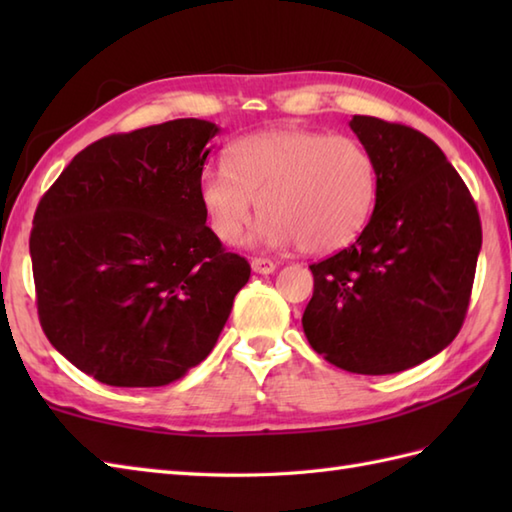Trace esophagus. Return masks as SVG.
<instances>
[{
    "label": "esophagus",
    "instance_id": "obj_1",
    "mask_svg": "<svg viewBox=\"0 0 512 512\" xmlns=\"http://www.w3.org/2000/svg\"><path fill=\"white\" fill-rule=\"evenodd\" d=\"M250 268H253L259 275H270V273H275L277 264L270 262V259H266V257H253L250 259Z\"/></svg>",
    "mask_w": 512,
    "mask_h": 512
}]
</instances>
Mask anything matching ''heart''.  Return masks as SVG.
I'll return each instance as SVG.
<instances>
[{
	"label": "heart",
	"mask_w": 512,
	"mask_h": 512,
	"mask_svg": "<svg viewBox=\"0 0 512 512\" xmlns=\"http://www.w3.org/2000/svg\"><path fill=\"white\" fill-rule=\"evenodd\" d=\"M198 195L213 235L228 246L244 242L262 204V242L323 255L361 235L376 204L378 171L356 138L281 127L237 140L228 167L202 171Z\"/></svg>",
	"instance_id": "b5f03b06"
}]
</instances>
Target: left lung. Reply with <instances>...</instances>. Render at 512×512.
Instances as JSON below:
<instances>
[{"instance_id": "obj_1", "label": "left lung", "mask_w": 512, "mask_h": 512, "mask_svg": "<svg viewBox=\"0 0 512 512\" xmlns=\"http://www.w3.org/2000/svg\"><path fill=\"white\" fill-rule=\"evenodd\" d=\"M374 156V213L352 246L312 264L303 332L325 361L383 376L442 352L469 308L482 224L460 173L431 138L354 116Z\"/></svg>"}]
</instances>
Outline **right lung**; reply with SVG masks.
<instances>
[{"instance_id": "add662e5", "label": "right lung", "mask_w": 512, "mask_h": 512, "mask_svg": "<svg viewBox=\"0 0 512 512\" xmlns=\"http://www.w3.org/2000/svg\"><path fill=\"white\" fill-rule=\"evenodd\" d=\"M220 127L200 118L96 140L43 193L30 233L41 328L112 387L202 363L250 266L206 226L198 184Z\"/></svg>"}]
</instances>
